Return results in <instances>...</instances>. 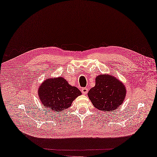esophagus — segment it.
Listing matches in <instances>:
<instances>
[{"label": "esophagus", "instance_id": "1", "mask_svg": "<svg viewBox=\"0 0 157 157\" xmlns=\"http://www.w3.org/2000/svg\"><path fill=\"white\" fill-rule=\"evenodd\" d=\"M88 91H89V89H88L86 87H83V88H82L81 92H82L83 94H86L87 93H88Z\"/></svg>", "mask_w": 157, "mask_h": 157}]
</instances>
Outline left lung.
<instances>
[{
    "label": "left lung",
    "instance_id": "1",
    "mask_svg": "<svg viewBox=\"0 0 157 157\" xmlns=\"http://www.w3.org/2000/svg\"><path fill=\"white\" fill-rule=\"evenodd\" d=\"M125 95L126 89L123 84L109 75L98 76L95 86L91 88L88 93L95 108L109 112L119 107Z\"/></svg>",
    "mask_w": 157,
    "mask_h": 157
}]
</instances>
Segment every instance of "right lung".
<instances>
[{
  "mask_svg": "<svg viewBox=\"0 0 157 157\" xmlns=\"http://www.w3.org/2000/svg\"><path fill=\"white\" fill-rule=\"evenodd\" d=\"M81 94L77 88L71 86L63 77L47 79L39 89L40 101L49 112L60 113L69 108Z\"/></svg>",
  "mask_w": 157,
  "mask_h": 157,
  "instance_id": "1",
  "label": "right lung"
}]
</instances>
